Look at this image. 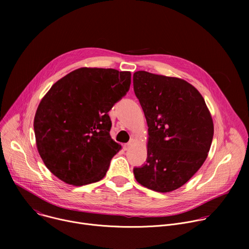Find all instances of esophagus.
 <instances>
[{
    "mask_svg": "<svg viewBox=\"0 0 249 249\" xmlns=\"http://www.w3.org/2000/svg\"><path fill=\"white\" fill-rule=\"evenodd\" d=\"M131 147H132V142H130V143L124 145V150L125 151H129L131 149Z\"/></svg>",
    "mask_w": 249,
    "mask_h": 249,
    "instance_id": "34e87169",
    "label": "esophagus"
}]
</instances>
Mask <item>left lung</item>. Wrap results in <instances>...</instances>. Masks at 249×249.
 I'll use <instances>...</instances> for the list:
<instances>
[{
  "instance_id": "8db88e82",
  "label": "left lung",
  "mask_w": 249,
  "mask_h": 249,
  "mask_svg": "<svg viewBox=\"0 0 249 249\" xmlns=\"http://www.w3.org/2000/svg\"><path fill=\"white\" fill-rule=\"evenodd\" d=\"M134 91L148 124L147 163L134 168L136 180L166 193L184 185L211 148L214 123L202 94L188 82L138 71Z\"/></svg>"
}]
</instances>
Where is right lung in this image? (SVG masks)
Segmentation results:
<instances>
[{
	"mask_svg": "<svg viewBox=\"0 0 249 249\" xmlns=\"http://www.w3.org/2000/svg\"><path fill=\"white\" fill-rule=\"evenodd\" d=\"M131 73L80 68L57 81L34 116L37 151L65 183L82 186L105 176L120 150L110 136L108 111L129 90Z\"/></svg>",
	"mask_w": 249,
	"mask_h": 249,
	"instance_id": "right-lung-1",
	"label": "right lung"
}]
</instances>
